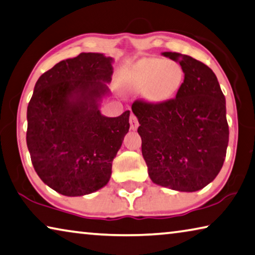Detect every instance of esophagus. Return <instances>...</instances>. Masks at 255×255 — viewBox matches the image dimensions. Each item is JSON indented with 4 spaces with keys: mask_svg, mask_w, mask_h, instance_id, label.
Masks as SVG:
<instances>
[{
    "mask_svg": "<svg viewBox=\"0 0 255 255\" xmlns=\"http://www.w3.org/2000/svg\"><path fill=\"white\" fill-rule=\"evenodd\" d=\"M129 124H130L131 130H136V129L138 128L139 124H138V120H137L135 115H130V118H129Z\"/></svg>",
    "mask_w": 255,
    "mask_h": 255,
    "instance_id": "34e87169",
    "label": "esophagus"
}]
</instances>
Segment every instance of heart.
Here are the masks:
<instances>
[{"label":"heart","instance_id":"heart-1","mask_svg":"<svg viewBox=\"0 0 255 255\" xmlns=\"http://www.w3.org/2000/svg\"><path fill=\"white\" fill-rule=\"evenodd\" d=\"M183 69L170 60L144 59L135 63L124 76L125 84L132 91H143L149 102L171 99L183 80Z\"/></svg>","mask_w":255,"mask_h":255}]
</instances>
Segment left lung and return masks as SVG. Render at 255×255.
<instances>
[{"mask_svg":"<svg viewBox=\"0 0 255 255\" xmlns=\"http://www.w3.org/2000/svg\"><path fill=\"white\" fill-rule=\"evenodd\" d=\"M162 55L179 62L184 83L175 99L132 103L142 154L153 183L196 192L211 183L224 164L229 139L225 95L204 63L176 52Z\"/></svg>","mask_w":255,"mask_h":255,"instance_id":"8db88e82","label":"left lung"}]
</instances>
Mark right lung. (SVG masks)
Wrapping results in <instances>:
<instances>
[{"label":"right lung","instance_id":"1","mask_svg":"<svg viewBox=\"0 0 255 255\" xmlns=\"http://www.w3.org/2000/svg\"><path fill=\"white\" fill-rule=\"evenodd\" d=\"M113 59L80 53L39 77L27 108V146L44 184L66 196H83L110 180L112 161L129 130L125 111H100L110 94Z\"/></svg>","mask_w":255,"mask_h":255}]
</instances>
